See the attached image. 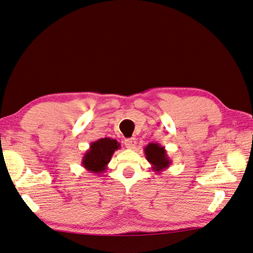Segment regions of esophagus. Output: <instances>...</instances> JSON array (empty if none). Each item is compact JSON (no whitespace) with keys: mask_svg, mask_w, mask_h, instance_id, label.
I'll return each mask as SVG.
<instances>
[{"mask_svg":"<svg viewBox=\"0 0 253 253\" xmlns=\"http://www.w3.org/2000/svg\"><path fill=\"white\" fill-rule=\"evenodd\" d=\"M124 146H126V148L127 149H134L136 146V140L134 138L124 140Z\"/></svg>","mask_w":253,"mask_h":253,"instance_id":"obj_1","label":"esophagus"}]
</instances>
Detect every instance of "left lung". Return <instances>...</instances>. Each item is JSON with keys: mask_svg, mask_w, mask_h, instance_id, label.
<instances>
[{"mask_svg": "<svg viewBox=\"0 0 253 253\" xmlns=\"http://www.w3.org/2000/svg\"><path fill=\"white\" fill-rule=\"evenodd\" d=\"M144 155L146 159L151 165V169L157 173H160L165 169L170 167L171 160L167 155L165 147L159 143H149L148 146L144 147Z\"/></svg>", "mask_w": 253, "mask_h": 253, "instance_id": "obj_1", "label": "left lung"}]
</instances>
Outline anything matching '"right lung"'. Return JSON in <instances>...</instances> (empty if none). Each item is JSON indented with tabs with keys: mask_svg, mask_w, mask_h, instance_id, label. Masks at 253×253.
I'll return each instance as SVG.
<instances>
[{
	"mask_svg": "<svg viewBox=\"0 0 253 253\" xmlns=\"http://www.w3.org/2000/svg\"><path fill=\"white\" fill-rule=\"evenodd\" d=\"M120 149V143L115 139L102 138L90 143L89 149L84 154L82 166L86 170L102 173L106 170L112 156Z\"/></svg>",
	"mask_w": 253,
	"mask_h": 253,
	"instance_id": "add662e5",
	"label": "right lung"
}]
</instances>
